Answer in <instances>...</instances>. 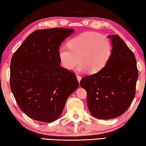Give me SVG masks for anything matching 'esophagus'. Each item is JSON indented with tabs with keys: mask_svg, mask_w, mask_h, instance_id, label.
<instances>
[{
	"mask_svg": "<svg viewBox=\"0 0 146 146\" xmlns=\"http://www.w3.org/2000/svg\"><path fill=\"white\" fill-rule=\"evenodd\" d=\"M76 77H77V79H78V82H80V80H81V79H82V77H81V76H79V75H76Z\"/></svg>",
	"mask_w": 146,
	"mask_h": 146,
	"instance_id": "1",
	"label": "esophagus"
}]
</instances>
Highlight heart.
Returning a JSON list of instances; mask_svg holds the SVG:
<instances>
[{
    "label": "heart",
    "instance_id": "1",
    "mask_svg": "<svg viewBox=\"0 0 146 146\" xmlns=\"http://www.w3.org/2000/svg\"><path fill=\"white\" fill-rule=\"evenodd\" d=\"M68 47L58 51L61 64L66 70H72L80 63L78 70L94 74L106 66L112 54V44L107 37L87 32L72 38Z\"/></svg>",
    "mask_w": 146,
    "mask_h": 146
}]
</instances>
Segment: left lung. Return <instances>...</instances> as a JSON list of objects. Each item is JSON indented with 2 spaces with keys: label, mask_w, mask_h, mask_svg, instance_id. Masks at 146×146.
<instances>
[{
  "label": "left lung",
  "mask_w": 146,
  "mask_h": 146,
  "mask_svg": "<svg viewBox=\"0 0 146 146\" xmlns=\"http://www.w3.org/2000/svg\"><path fill=\"white\" fill-rule=\"evenodd\" d=\"M113 40L111 56L98 72L83 77L80 85L87 91L89 111L98 119L121 115L135 98L138 70L135 55L118 35Z\"/></svg>",
  "instance_id": "8db88e82"
}]
</instances>
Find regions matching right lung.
Masks as SVG:
<instances>
[{"label": "right lung", "instance_id": "add662e5", "mask_svg": "<svg viewBox=\"0 0 146 146\" xmlns=\"http://www.w3.org/2000/svg\"><path fill=\"white\" fill-rule=\"evenodd\" d=\"M73 32L63 28L35 30L13 55L11 92L21 111L33 120H57L79 86L74 72L59 66L58 56L62 42Z\"/></svg>", "mask_w": 146, "mask_h": 146}]
</instances>
